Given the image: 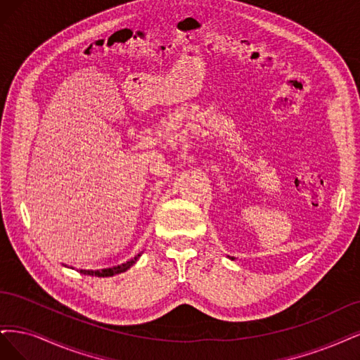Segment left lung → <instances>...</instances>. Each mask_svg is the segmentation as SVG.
I'll use <instances>...</instances> for the list:
<instances>
[{"mask_svg":"<svg viewBox=\"0 0 360 360\" xmlns=\"http://www.w3.org/2000/svg\"><path fill=\"white\" fill-rule=\"evenodd\" d=\"M230 259H231V260H235V259H233V257H230Z\"/></svg>","mask_w":360,"mask_h":360,"instance_id":"1","label":"left lung"}]
</instances>
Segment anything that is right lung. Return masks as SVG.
Returning <instances> with one entry per match:
<instances>
[{
    "label": "right lung",
    "instance_id": "obj_1",
    "mask_svg": "<svg viewBox=\"0 0 360 360\" xmlns=\"http://www.w3.org/2000/svg\"><path fill=\"white\" fill-rule=\"evenodd\" d=\"M141 257V254H137V256L131 260H129L127 263H122V264H118V266H113V268H108V269H97V271H91V269H80L79 272L84 274V275H91V276H113L117 274H121V272H125L127 269H130L131 266L137 262V259Z\"/></svg>",
    "mask_w": 360,
    "mask_h": 360
}]
</instances>
